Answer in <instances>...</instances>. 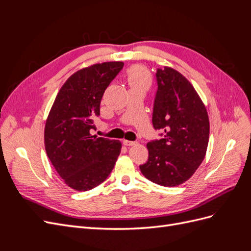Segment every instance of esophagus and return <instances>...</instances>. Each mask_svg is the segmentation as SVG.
<instances>
[{
	"mask_svg": "<svg viewBox=\"0 0 251 251\" xmlns=\"http://www.w3.org/2000/svg\"><path fill=\"white\" fill-rule=\"evenodd\" d=\"M124 144L126 147H131V146H134V144H136V141H130V140H124Z\"/></svg>",
	"mask_w": 251,
	"mask_h": 251,
	"instance_id": "esophagus-1",
	"label": "esophagus"
}]
</instances>
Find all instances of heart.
<instances>
[{
	"label": "heart",
	"mask_w": 251,
	"mask_h": 251,
	"mask_svg": "<svg viewBox=\"0 0 251 251\" xmlns=\"http://www.w3.org/2000/svg\"><path fill=\"white\" fill-rule=\"evenodd\" d=\"M127 81L132 88H144L150 85V76L148 71L140 66L133 67L127 72Z\"/></svg>",
	"instance_id": "heart-1"
}]
</instances>
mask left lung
<instances>
[{"mask_svg": "<svg viewBox=\"0 0 251 251\" xmlns=\"http://www.w3.org/2000/svg\"><path fill=\"white\" fill-rule=\"evenodd\" d=\"M153 126L160 139L151 140L143 176L162 186H177L191 178L206 154L209 120L198 93L183 75L158 68Z\"/></svg>", "mask_w": 251, "mask_h": 251, "instance_id": "8db88e82", "label": "left lung"}]
</instances>
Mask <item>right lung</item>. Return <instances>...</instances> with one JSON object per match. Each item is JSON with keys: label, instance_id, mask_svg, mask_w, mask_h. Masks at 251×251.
<instances>
[{"label": "right lung", "instance_id": "1", "mask_svg": "<svg viewBox=\"0 0 251 251\" xmlns=\"http://www.w3.org/2000/svg\"><path fill=\"white\" fill-rule=\"evenodd\" d=\"M124 68L121 62L96 64L67 79L45 126V149L65 183L78 192L92 189L108 178L120 154L119 140L92 136L100 115L105 89Z\"/></svg>", "mask_w": 251, "mask_h": 251}]
</instances>
